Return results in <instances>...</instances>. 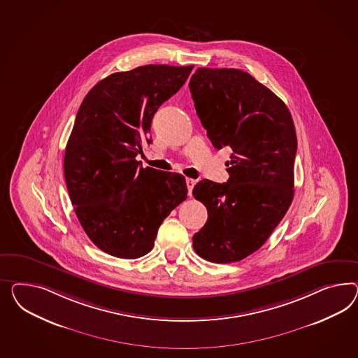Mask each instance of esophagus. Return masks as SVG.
<instances>
[{"label": "esophagus", "mask_w": 358, "mask_h": 358, "mask_svg": "<svg viewBox=\"0 0 358 358\" xmlns=\"http://www.w3.org/2000/svg\"><path fill=\"white\" fill-rule=\"evenodd\" d=\"M195 182H196V181L193 180V178H186V186H187V192H189L190 196H192V193H193V187Z\"/></svg>", "instance_id": "esophagus-1"}]
</instances>
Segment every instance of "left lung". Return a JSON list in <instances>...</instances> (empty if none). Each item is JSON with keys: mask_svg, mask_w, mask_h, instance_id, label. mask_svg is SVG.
Listing matches in <instances>:
<instances>
[{"mask_svg": "<svg viewBox=\"0 0 358 358\" xmlns=\"http://www.w3.org/2000/svg\"><path fill=\"white\" fill-rule=\"evenodd\" d=\"M189 87L213 147L233 151L227 182L194 186L208 213L194 250L213 263L241 261L267 241L292 203L294 124L280 97L238 69H196Z\"/></svg>", "mask_w": 358, "mask_h": 358, "instance_id": "1", "label": "left lung"}]
</instances>
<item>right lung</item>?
Segmentation results:
<instances>
[{
	"instance_id": "right-lung-1",
	"label": "right lung",
	"mask_w": 358,
	"mask_h": 358,
	"mask_svg": "<svg viewBox=\"0 0 358 358\" xmlns=\"http://www.w3.org/2000/svg\"><path fill=\"white\" fill-rule=\"evenodd\" d=\"M190 66L145 65L90 90L69 138L64 174L78 220L100 250L124 259L151 252L165 217L184 202L182 174L142 168L136 155L156 110L184 86Z\"/></svg>"
}]
</instances>
